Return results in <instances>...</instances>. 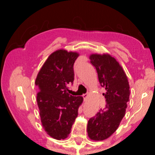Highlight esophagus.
Listing matches in <instances>:
<instances>
[{"label":"esophagus","mask_w":155,"mask_h":155,"mask_svg":"<svg viewBox=\"0 0 155 155\" xmlns=\"http://www.w3.org/2000/svg\"><path fill=\"white\" fill-rule=\"evenodd\" d=\"M82 97H83V98H84V100H86L87 98V97H88V94H83L82 95Z\"/></svg>","instance_id":"esophagus-1"}]
</instances>
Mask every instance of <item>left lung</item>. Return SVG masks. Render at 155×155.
<instances>
[{
  "instance_id": "left-lung-1",
  "label": "left lung",
  "mask_w": 155,
  "mask_h": 155,
  "mask_svg": "<svg viewBox=\"0 0 155 155\" xmlns=\"http://www.w3.org/2000/svg\"><path fill=\"white\" fill-rule=\"evenodd\" d=\"M91 63L97 72L103 94L107 101L105 109H101L87 122V136L91 140H107L115 132L125 115L129 101L130 85L122 67L109 54H91Z\"/></svg>"
}]
</instances>
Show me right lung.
I'll list each match as a JSON object with an SVG mask.
<instances>
[{"mask_svg":"<svg viewBox=\"0 0 155 155\" xmlns=\"http://www.w3.org/2000/svg\"><path fill=\"white\" fill-rule=\"evenodd\" d=\"M79 54L58 49L51 53L39 71L35 84L40 120L46 134L61 140L68 137L83 102L69 94L68 85L74 80L73 64Z\"/></svg>","mask_w":155,"mask_h":155,"instance_id":"add662e5","label":"right lung"}]
</instances>
